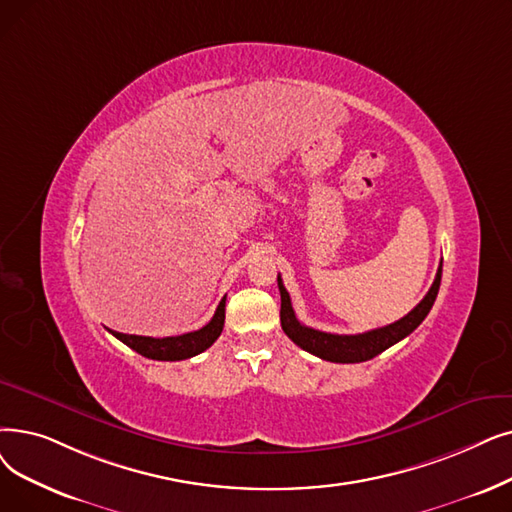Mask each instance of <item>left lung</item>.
<instances>
[{
  "mask_svg": "<svg viewBox=\"0 0 512 512\" xmlns=\"http://www.w3.org/2000/svg\"><path fill=\"white\" fill-rule=\"evenodd\" d=\"M441 265L437 268V276L433 286L429 288V293L425 295L408 316L402 320H397L389 326L383 328H374L368 332H362V335H332V332H322L316 328H309L301 324L295 316L293 305H291V295L286 293V288L282 284V278L278 276V288H280V322L282 330L286 332V337L291 339L295 345L301 349L318 355V358L326 362H337V364H358L372 360L374 355L383 353L397 341L406 339L418 324L427 318L431 311L435 297L439 293V284H441Z\"/></svg>",
  "mask_w": 512,
  "mask_h": 512,
  "instance_id": "1",
  "label": "left lung"
}]
</instances>
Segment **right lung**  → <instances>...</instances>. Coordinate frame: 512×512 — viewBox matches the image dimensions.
I'll list each match as a JSON object with an SVG mask.
<instances>
[{
    "label": "right lung",
    "instance_id": "right-lung-1",
    "mask_svg": "<svg viewBox=\"0 0 512 512\" xmlns=\"http://www.w3.org/2000/svg\"><path fill=\"white\" fill-rule=\"evenodd\" d=\"M224 320H226V297L219 301L215 316L211 318L209 324H205L203 328H198L194 332H186V335L152 339V337H138V335H123V332H115V330L113 335L133 351L144 355V358L161 360V362H177V360L194 358V355L209 349L221 335V330H224Z\"/></svg>",
    "mask_w": 512,
    "mask_h": 512
}]
</instances>
